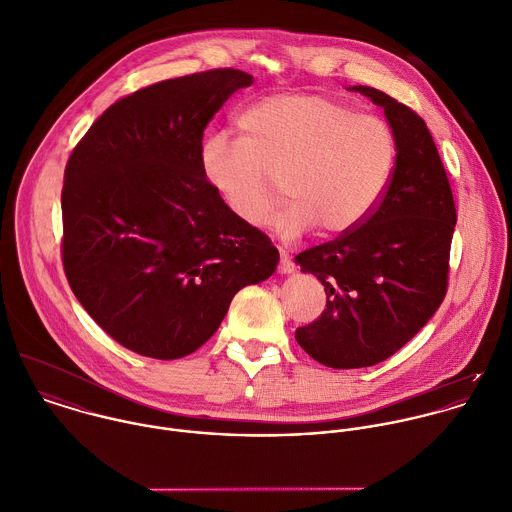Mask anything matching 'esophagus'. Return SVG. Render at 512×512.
I'll return each mask as SVG.
<instances>
[{
    "label": "esophagus",
    "instance_id": "34e87169",
    "mask_svg": "<svg viewBox=\"0 0 512 512\" xmlns=\"http://www.w3.org/2000/svg\"><path fill=\"white\" fill-rule=\"evenodd\" d=\"M279 255H281V261H279V273L281 275H289V273H295V263L293 259L289 257V253L285 249H279Z\"/></svg>",
    "mask_w": 512,
    "mask_h": 512
}]
</instances>
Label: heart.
Wrapping results in <instances>:
<instances>
[{
    "label": "heart",
    "instance_id": "b5f03b06",
    "mask_svg": "<svg viewBox=\"0 0 512 512\" xmlns=\"http://www.w3.org/2000/svg\"><path fill=\"white\" fill-rule=\"evenodd\" d=\"M241 138L213 134L202 146V174L223 207L247 227H263L291 200L273 231L287 241L310 229L324 237L360 227L382 202L398 162L392 126L324 95L283 93L247 106Z\"/></svg>",
    "mask_w": 512,
    "mask_h": 512
}]
</instances>
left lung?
<instances>
[{"mask_svg":"<svg viewBox=\"0 0 512 512\" xmlns=\"http://www.w3.org/2000/svg\"><path fill=\"white\" fill-rule=\"evenodd\" d=\"M384 108L398 140L390 186L354 231L310 247L295 261L324 287L326 308L295 338L316 362L366 368L396 354L447 293L457 221L451 186L421 116L390 95L350 87Z\"/></svg>","mask_w":512,"mask_h":512,"instance_id":"obj_1","label":"left lung"}]
</instances>
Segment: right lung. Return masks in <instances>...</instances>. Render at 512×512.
I'll list each match as a JSON object with an SVG mask.
<instances>
[{
    "instance_id": "add662e5",
    "label": "right lung",
    "mask_w": 512,
    "mask_h": 512,
    "mask_svg": "<svg viewBox=\"0 0 512 512\" xmlns=\"http://www.w3.org/2000/svg\"><path fill=\"white\" fill-rule=\"evenodd\" d=\"M253 77L211 69L108 106L75 146L61 194L63 267L93 320L158 360L196 352L279 251L239 223L202 174L205 126Z\"/></svg>"
}]
</instances>
